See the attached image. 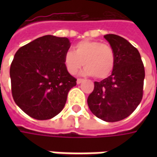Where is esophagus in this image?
<instances>
[{
	"instance_id": "esophagus-1",
	"label": "esophagus",
	"mask_w": 157,
	"mask_h": 157,
	"mask_svg": "<svg viewBox=\"0 0 157 157\" xmlns=\"http://www.w3.org/2000/svg\"><path fill=\"white\" fill-rule=\"evenodd\" d=\"M83 81H84L83 79L78 78V79H77V81H76V83H77V84H81V83H82V82H83Z\"/></svg>"
}]
</instances>
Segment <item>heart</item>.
Listing matches in <instances>:
<instances>
[{
  "instance_id": "obj_1",
  "label": "heart",
  "mask_w": 157,
  "mask_h": 157,
  "mask_svg": "<svg viewBox=\"0 0 157 157\" xmlns=\"http://www.w3.org/2000/svg\"><path fill=\"white\" fill-rule=\"evenodd\" d=\"M64 64L67 71L75 75L82 65L86 66L82 75H94L105 79L111 75L115 65V53L108 44L99 41L83 40L74 46V52H65Z\"/></svg>"
}]
</instances>
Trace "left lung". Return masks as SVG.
Masks as SVG:
<instances>
[{"instance_id": "obj_1", "label": "left lung", "mask_w": 157, "mask_h": 157, "mask_svg": "<svg viewBox=\"0 0 157 157\" xmlns=\"http://www.w3.org/2000/svg\"><path fill=\"white\" fill-rule=\"evenodd\" d=\"M104 38L115 53V65L111 75L94 82L87 104L95 116L106 122L127 118L141 102L145 68L138 49L120 36Z\"/></svg>"}]
</instances>
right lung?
<instances>
[{
	"instance_id": "add662e5",
	"label": "right lung",
	"mask_w": 157,
	"mask_h": 157,
	"mask_svg": "<svg viewBox=\"0 0 157 157\" xmlns=\"http://www.w3.org/2000/svg\"><path fill=\"white\" fill-rule=\"evenodd\" d=\"M71 47L67 38L45 35L17 51L10 68L16 104L39 120L54 118L64 109L69 91L76 85L64 64Z\"/></svg>"
}]
</instances>
